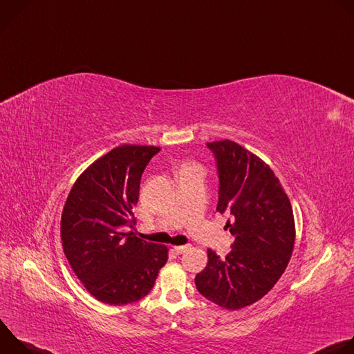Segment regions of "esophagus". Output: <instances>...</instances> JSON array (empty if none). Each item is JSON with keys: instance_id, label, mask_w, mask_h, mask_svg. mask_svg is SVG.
<instances>
[{"instance_id": "esophagus-1", "label": "esophagus", "mask_w": 354, "mask_h": 354, "mask_svg": "<svg viewBox=\"0 0 354 354\" xmlns=\"http://www.w3.org/2000/svg\"><path fill=\"white\" fill-rule=\"evenodd\" d=\"M187 249V245H179V246H174V252L175 254H183V252Z\"/></svg>"}]
</instances>
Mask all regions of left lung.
Instances as JSON below:
<instances>
[{
	"label": "left lung",
	"instance_id": "obj_1",
	"mask_svg": "<svg viewBox=\"0 0 354 354\" xmlns=\"http://www.w3.org/2000/svg\"><path fill=\"white\" fill-rule=\"evenodd\" d=\"M218 169V213L232 250L221 259L207 249V266L196 274L198 292L225 310H241L265 297L284 273L295 241L287 193L270 167L231 140L207 142Z\"/></svg>",
	"mask_w": 354,
	"mask_h": 354
}]
</instances>
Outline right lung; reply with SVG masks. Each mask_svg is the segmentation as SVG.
Returning a JSON list of instances; mask_svg holds the SVG:
<instances>
[{"label":"right lung","mask_w":354,"mask_h":354,"mask_svg":"<svg viewBox=\"0 0 354 354\" xmlns=\"http://www.w3.org/2000/svg\"><path fill=\"white\" fill-rule=\"evenodd\" d=\"M161 148L123 144L91 164L73 185L62 214L66 258L88 292L109 306L131 304L154 287L168 248L134 228L141 175Z\"/></svg>","instance_id":"1"}]
</instances>
